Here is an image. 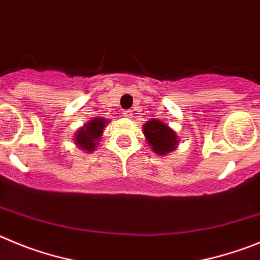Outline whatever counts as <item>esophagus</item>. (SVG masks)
Instances as JSON below:
<instances>
[{
  "mask_svg": "<svg viewBox=\"0 0 260 260\" xmlns=\"http://www.w3.org/2000/svg\"><path fill=\"white\" fill-rule=\"evenodd\" d=\"M125 118H132V111H124Z\"/></svg>",
  "mask_w": 260,
  "mask_h": 260,
  "instance_id": "34e87169",
  "label": "esophagus"
}]
</instances>
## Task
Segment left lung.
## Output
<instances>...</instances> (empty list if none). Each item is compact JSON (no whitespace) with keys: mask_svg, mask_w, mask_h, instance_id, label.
Wrapping results in <instances>:
<instances>
[{"mask_svg":"<svg viewBox=\"0 0 260 260\" xmlns=\"http://www.w3.org/2000/svg\"><path fill=\"white\" fill-rule=\"evenodd\" d=\"M147 145L156 155H167L179 146V136L166 123L158 119H150L142 125Z\"/></svg>","mask_w":260,"mask_h":260,"instance_id":"8db88e82","label":"left lung"}]
</instances>
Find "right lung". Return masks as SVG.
<instances>
[{"instance_id": "add662e5", "label": "right lung", "mask_w": 260, "mask_h": 260, "mask_svg": "<svg viewBox=\"0 0 260 260\" xmlns=\"http://www.w3.org/2000/svg\"><path fill=\"white\" fill-rule=\"evenodd\" d=\"M107 123L109 120L104 118H94L86 121L85 124L79 128L75 133V145L84 153H93L95 147L98 146V142L101 140V136Z\"/></svg>"}]
</instances>
